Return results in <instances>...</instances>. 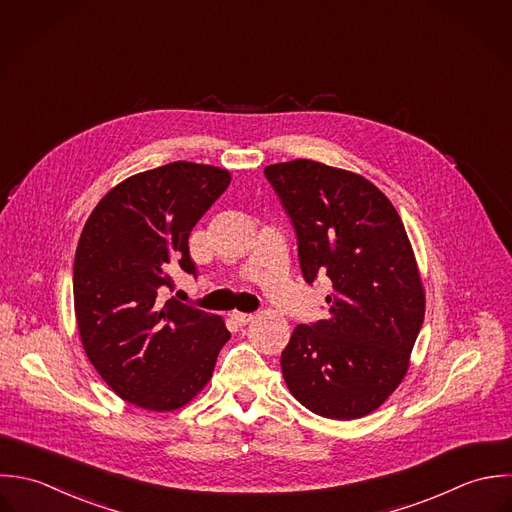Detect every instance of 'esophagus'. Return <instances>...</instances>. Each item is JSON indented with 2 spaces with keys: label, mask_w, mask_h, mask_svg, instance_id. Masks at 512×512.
Segmentation results:
<instances>
[{
  "label": "esophagus",
  "mask_w": 512,
  "mask_h": 512,
  "mask_svg": "<svg viewBox=\"0 0 512 512\" xmlns=\"http://www.w3.org/2000/svg\"><path fill=\"white\" fill-rule=\"evenodd\" d=\"M232 320L238 324V326H246L254 320L252 314H244V312H232Z\"/></svg>",
  "instance_id": "1"
}]
</instances>
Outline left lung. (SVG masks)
Segmentation results:
<instances>
[{"instance_id": "1", "label": "left lung", "mask_w": 512, "mask_h": 512, "mask_svg": "<svg viewBox=\"0 0 512 512\" xmlns=\"http://www.w3.org/2000/svg\"><path fill=\"white\" fill-rule=\"evenodd\" d=\"M298 236L304 280H332L330 316L282 351L290 393L328 419H359L397 389L425 318L405 226L367 178L298 159L264 169Z\"/></svg>"}]
</instances>
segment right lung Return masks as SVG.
I'll list each match as a JSON object with an SVG mask.
<instances>
[{
  "mask_svg": "<svg viewBox=\"0 0 512 512\" xmlns=\"http://www.w3.org/2000/svg\"><path fill=\"white\" fill-rule=\"evenodd\" d=\"M228 184L226 169L176 161L119 182L83 226L73 264L81 343L105 383L141 409L192 401L230 340L220 316L159 300L172 270L196 276L188 236Z\"/></svg>",
  "mask_w": 512,
  "mask_h": 512,
  "instance_id": "1",
  "label": "right lung"
}]
</instances>
